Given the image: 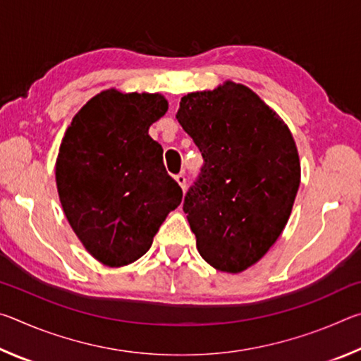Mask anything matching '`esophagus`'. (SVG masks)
<instances>
[{
	"label": "esophagus",
	"mask_w": 361,
	"mask_h": 361,
	"mask_svg": "<svg viewBox=\"0 0 361 361\" xmlns=\"http://www.w3.org/2000/svg\"><path fill=\"white\" fill-rule=\"evenodd\" d=\"M175 180L178 181V185L181 186L183 191H185V189H186V175L181 172V173H178V175H175Z\"/></svg>",
	"instance_id": "obj_1"
}]
</instances>
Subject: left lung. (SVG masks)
Masks as SVG:
<instances>
[{
    "instance_id": "8db88e82",
    "label": "left lung",
    "mask_w": 361,
    "mask_h": 361,
    "mask_svg": "<svg viewBox=\"0 0 361 361\" xmlns=\"http://www.w3.org/2000/svg\"><path fill=\"white\" fill-rule=\"evenodd\" d=\"M176 119L204 157L183 202L199 253L218 271H245L276 243L295 204L301 167L291 132L231 81L183 97Z\"/></svg>"
}]
</instances>
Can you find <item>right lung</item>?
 I'll use <instances>...</instances> for the list:
<instances>
[{
    "label": "right lung",
    "mask_w": 361,
    "mask_h": 361,
    "mask_svg": "<svg viewBox=\"0 0 361 361\" xmlns=\"http://www.w3.org/2000/svg\"><path fill=\"white\" fill-rule=\"evenodd\" d=\"M167 111L159 94L109 89L79 109L60 145L59 197L75 234L111 267L148 252L183 191L162 162L149 126Z\"/></svg>",
    "instance_id": "obj_1"
}]
</instances>
